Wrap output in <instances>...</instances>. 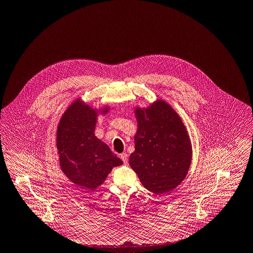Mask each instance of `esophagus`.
<instances>
[{"label": "esophagus", "mask_w": 253, "mask_h": 253, "mask_svg": "<svg viewBox=\"0 0 253 253\" xmlns=\"http://www.w3.org/2000/svg\"><path fill=\"white\" fill-rule=\"evenodd\" d=\"M120 158L121 160L124 162V164H127L128 163V155L126 153H123L120 155Z\"/></svg>", "instance_id": "obj_1"}]
</instances>
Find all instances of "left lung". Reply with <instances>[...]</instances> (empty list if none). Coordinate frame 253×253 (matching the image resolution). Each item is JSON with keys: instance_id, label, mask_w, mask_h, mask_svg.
Listing matches in <instances>:
<instances>
[{"instance_id": "obj_1", "label": "left lung", "mask_w": 253, "mask_h": 253, "mask_svg": "<svg viewBox=\"0 0 253 253\" xmlns=\"http://www.w3.org/2000/svg\"><path fill=\"white\" fill-rule=\"evenodd\" d=\"M137 131L131 169L149 191L160 195L176 188L192 161L188 131L174 108L163 98L146 107L135 106Z\"/></svg>"}]
</instances>
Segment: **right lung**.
Wrapping results in <instances>:
<instances>
[{
  "label": "right lung",
  "instance_id": "obj_1",
  "mask_svg": "<svg viewBox=\"0 0 253 253\" xmlns=\"http://www.w3.org/2000/svg\"><path fill=\"white\" fill-rule=\"evenodd\" d=\"M110 110L98 108L77 97L65 110L56 130L60 169L73 183L94 190L105 181L112 169L123 162L94 135L99 116Z\"/></svg>",
  "mask_w": 253,
  "mask_h": 253
}]
</instances>
